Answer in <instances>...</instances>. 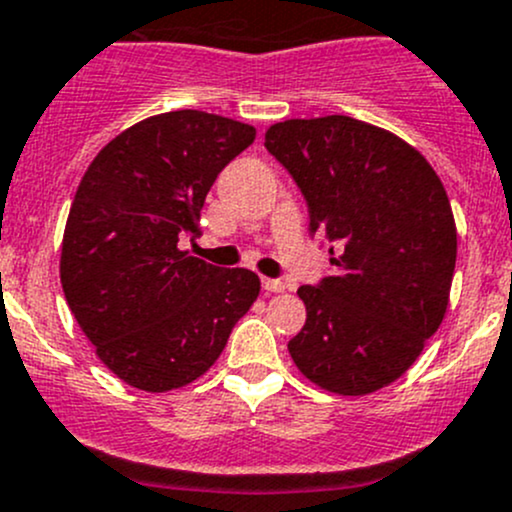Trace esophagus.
<instances>
[{
  "instance_id": "34e87169",
  "label": "esophagus",
  "mask_w": 512,
  "mask_h": 512,
  "mask_svg": "<svg viewBox=\"0 0 512 512\" xmlns=\"http://www.w3.org/2000/svg\"><path fill=\"white\" fill-rule=\"evenodd\" d=\"M262 287H265L267 292L279 294V292H284V289H287V284H284L282 279H270V277H265V279H262Z\"/></svg>"
}]
</instances>
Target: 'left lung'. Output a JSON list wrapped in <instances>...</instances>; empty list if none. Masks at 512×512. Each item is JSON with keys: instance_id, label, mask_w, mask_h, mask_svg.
Returning <instances> with one entry per match:
<instances>
[{"instance_id": "left-lung-1", "label": "left lung", "mask_w": 512, "mask_h": 512, "mask_svg": "<svg viewBox=\"0 0 512 512\" xmlns=\"http://www.w3.org/2000/svg\"><path fill=\"white\" fill-rule=\"evenodd\" d=\"M265 147L292 174L309 233L324 235L336 265L299 287L306 324L287 346L292 360L338 395L395 383L449 306L456 225L437 171L405 139L346 115L277 122Z\"/></svg>"}]
</instances>
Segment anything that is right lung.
<instances>
[{"mask_svg":"<svg viewBox=\"0 0 512 512\" xmlns=\"http://www.w3.org/2000/svg\"><path fill=\"white\" fill-rule=\"evenodd\" d=\"M252 142L255 127L228 117L164 112L102 147L75 191L63 294L98 358L137 390L201 378L260 294L255 272L181 250L201 235L213 181Z\"/></svg>","mask_w":512,"mask_h":512,"instance_id":"add662e5","label":"right lung"}]
</instances>
